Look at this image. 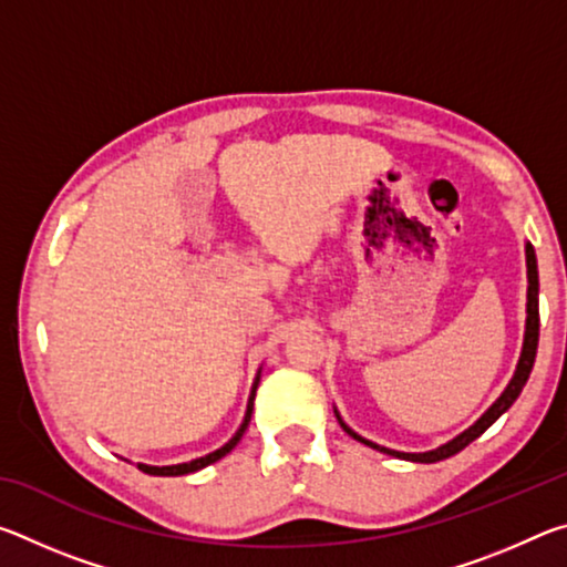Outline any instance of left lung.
Returning <instances> with one entry per match:
<instances>
[{"mask_svg": "<svg viewBox=\"0 0 567 567\" xmlns=\"http://www.w3.org/2000/svg\"><path fill=\"white\" fill-rule=\"evenodd\" d=\"M525 262H527V320H525V340H523V352H520V360H517V368H515V375L513 380L507 382V388L503 390V395L497 398L483 417H480L475 425H470L465 433H460L457 437L450 440V443L440 445L435 450H427V453H398V450H390V447H382L378 443H370V440L360 437L358 433H352V430L344 425L342 417L338 415V410H334V415H338L340 425L344 433L350 437L360 440L362 445H370L372 450H380V453H388V455H395L402 460H410V463H437V460H445L450 455L460 453V450H465L473 440H477L480 435L485 433L487 427L493 425V422L503 415V412L513 405L520 395L527 378H530V370H533V362H535V352H537V334H540V312H537V290H540V282H537V260H535V249L530 243H525Z\"/></svg>", "mask_w": 567, "mask_h": 567, "instance_id": "8db88e82", "label": "left lung"}]
</instances>
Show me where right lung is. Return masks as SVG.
<instances>
[{
	"label": "right lung",
	"mask_w": 567,
	"mask_h": 567,
	"mask_svg": "<svg viewBox=\"0 0 567 567\" xmlns=\"http://www.w3.org/2000/svg\"><path fill=\"white\" fill-rule=\"evenodd\" d=\"M257 382H260V372H257V378H255V385H252V392H249V400H247V412H245V420H243V425H239V430L237 433L233 435V440H229V443H225L223 447L219 450H215V453H209V455H205V457H197V460H189V463H179V465H165V467H155V465H137L142 473H147V475H159V477H169V475H187V473H197V470H203V467H207V465H213V463H217L219 457H225L229 450H233L237 443H239V437L245 435V430H247V425H249V417H252V405H255V392H257Z\"/></svg>",
	"instance_id": "obj_1"
}]
</instances>
